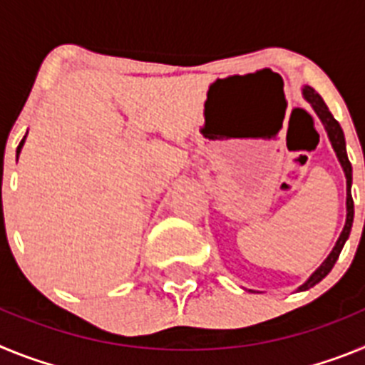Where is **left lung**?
<instances>
[{
  "label": "left lung",
  "mask_w": 365,
  "mask_h": 365,
  "mask_svg": "<svg viewBox=\"0 0 365 365\" xmlns=\"http://www.w3.org/2000/svg\"><path fill=\"white\" fill-rule=\"evenodd\" d=\"M303 96H305V100H307L309 104L314 108L316 115L320 117V120L324 122L325 130H327V135L329 138H331V144H333L334 151H336L338 155V160H340L341 168H344V172H346V179H347V219H346V227H344V230H341L340 237H338L336 245H334V248L331 250V254L327 256V259L324 261L320 265V269L316 270L314 274H312L311 278L307 279V282L303 283L302 287H299V291H307V289H311V287H314L316 283L322 282V279L327 276L329 272H331V269L334 267V263H336L338 256H340L341 248H344V245H346L347 237H349V232H351V227H353V217H354V202H353V197H351V182H353V166H351L349 159H347V151H346V137H344V131H341L340 124H338L336 118L331 115V111H329V108L325 106V102L322 100V96L318 95V93L312 89V87H305L303 89Z\"/></svg>",
  "instance_id": "left-lung-1"
}]
</instances>
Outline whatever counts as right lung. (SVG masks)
I'll list each match as a JSON object with an SVG mask.
<instances>
[{
    "instance_id": "1",
    "label": "right lung",
    "mask_w": 365,
    "mask_h": 365,
    "mask_svg": "<svg viewBox=\"0 0 365 365\" xmlns=\"http://www.w3.org/2000/svg\"><path fill=\"white\" fill-rule=\"evenodd\" d=\"M24 143H25V137L21 138V143H19V146H18V153H19V151H21V146H24Z\"/></svg>"
}]
</instances>
